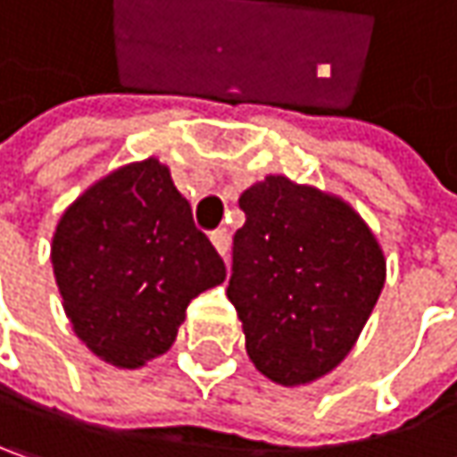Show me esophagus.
Wrapping results in <instances>:
<instances>
[{
  "instance_id": "34e87169",
  "label": "esophagus",
  "mask_w": 457,
  "mask_h": 457,
  "mask_svg": "<svg viewBox=\"0 0 457 457\" xmlns=\"http://www.w3.org/2000/svg\"><path fill=\"white\" fill-rule=\"evenodd\" d=\"M212 245L217 248V253L225 259L229 251V235L228 229H217V232H212Z\"/></svg>"
}]
</instances>
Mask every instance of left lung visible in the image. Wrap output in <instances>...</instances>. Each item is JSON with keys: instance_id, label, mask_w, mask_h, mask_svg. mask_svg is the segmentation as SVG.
<instances>
[{"instance_id": "obj_1", "label": "left lung", "mask_w": 457, "mask_h": 457, "mask_svg": "<svg viewBox=\"0 0 457 457\" xmlns=\"http://www.w3.org/2000/svg\"><path fill=\"white\" fill-rule=\"evenodd\" d=\"M232 301L253 366L282 387L312 385L353 351L387 279L371 228L329 190L267 175L237 198Z\"/></svg>"}]
</instances>
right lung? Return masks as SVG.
I'll return each mask as SVG.
<instances>
[{"instance_id": "obj_1", "label": "right lung", "mask_w": 457, "mask_h": 457, "mask_svg": "<svg viewBox=\"0 0 457 457\" xmlns=\"http://www.w3.org/2000/svg\"><path fill=\"white\" fill-rule=\"evenodd\" d=\"M52 270L75 337L117 369L170 351L187 303L228 274L156 156L112 170L64 209Z\"/></svg>"}]
</instances>
